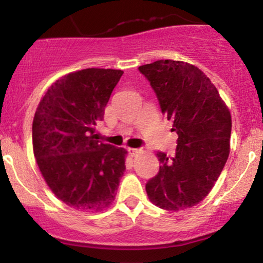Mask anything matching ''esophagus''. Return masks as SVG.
Wrapping results in <instances>:
<instances>
[{
    "instance_id": "1",
    "label": "esophagus",
    "mask_w": 263,
    "mask_h": 263,
    "mask_svg": "<svg viewBox=\"0 0 263 263\" xmlns=\"http://www.w3.org/2000/svg\"><path fill=\"white\" fill-rule=\"evenodd\" d=\"M128 152H129V155H131L132 157H136L138 155V153L141 152V149H138V148H128Z\"/></svg>"
}]
</instances>
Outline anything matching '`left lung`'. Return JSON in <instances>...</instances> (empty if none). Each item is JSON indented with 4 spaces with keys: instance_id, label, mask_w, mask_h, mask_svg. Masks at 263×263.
I'll use <instances>...</instances> for the list:
<instances>
[{
    "instance_id": "obj_1",
    "label": "left lung",
    "mask_w": 263,
    "mask_h": 263,
    "mask_svg": "<svg viewBox=\"0 0 263 263\" xmlns=\"http://www.w3.org/2000/svg\"><path fill=\"white\" fill-rule=\"evenodd\" d=\"M153 87L162 114L178 135L176 156L157 157L158 174L146 184L149 200L178 211L200 203L215 185L230 153L231 114L209 78L195 65L157 60L138 68Z\"/></svg>"
}]
</instances>
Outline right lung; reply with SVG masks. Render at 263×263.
Returning a JSON list of instances; mask_svg holds the SVG:
<instances>
[{
    "label": "right lung",
    "mask_w": 263,
    "mask_h": 263,
    "mask_svg": "<svg viewBox=\"0 0 263 263\" xmlns=\"http://www.w3.org/2000/svg\"><path fill=\"white\" fill-rule=\"evenodd\" d=\"M122 70L89 68L55 80L32 125L33 153L45 183L75 210L102 211L115 200L127 151L98 141L96 127Z\"/></svg>",
    "instance_id": "1"
}]
</instances>
